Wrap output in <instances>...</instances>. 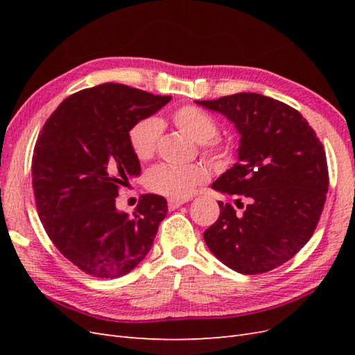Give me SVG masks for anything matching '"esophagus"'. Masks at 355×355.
Returning <instances> with one entry per match:
<instances>
[{
	"label": "esophagus",
	"mask_w": 355,
	"mask_h": 355,
	"mask_svg": "<svg viewBox=\"0 0 355 355\" xmlns=\"http://www.w3.org/2000/svg\"><path fill=\"white\" fill-rule=\"evenodd\" d=\"M185 202V200H176V198H168L167 200V206H168V210H175L178 207H180L182 204Z\"/></svg>",
	"instance_id": "obj_1"
}]
</instances>
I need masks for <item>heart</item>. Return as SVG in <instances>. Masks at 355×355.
<instances>
[{"mask_svg":"<svg viewBox=\"0 0 355 355\" xmlns=\"http://www.w3.org/2000/svg\"><path fill=\"white\" fill-rule=\"evenodd\" d=\"M171 120L180 132L188 135L192 141L200 144L201 151L213 158H222L228 154L230 145L218 135L219 124L209 112L196 105L180 106L171 114ZM163 130V124L155 116H145L136 121L128 130V144L137 159L146 161L153 158ZM210 168L202 163H192L185 166L158 164L146 175V187L155 194L168 198L184 200L189 197L194 189L207 182Z\"/></svg>","mask_w":355,"mask_h":355,"instance_id":"obj_1","label":"heart"}]
</instances>
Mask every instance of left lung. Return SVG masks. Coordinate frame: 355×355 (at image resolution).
Wrapping results in <instances>:
<instances>
[{"instance_id": "left-lung-1", "label": "left lung", "mask_w": 355, "mask_h": 355, "mask_svg": "<svg viewBox=\"0 0 355 355\" xmlns=\"http://www.w3.org/2000/svg\"><path fill=\"white\" fill-rule=\"evenodd\" d=\"M197 103L230 118L241 135L239 161L211 188L237 196L243 210L219 201L220 214L204 241L240 274L271 271L317 228L329 189L324 146L299 111L268 96L237 93Z\"/></svg>"}]
</instances>
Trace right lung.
<instances>
[{"mask_svg":"<svg viewBox=\"0 0 355 355\" xmlns=\"http://www.w3.org/2000/svg\"><path fill=\"white\" fill-rule=\"evenodd\" d=\"M170 99L106 83L68 96L42 125L32 155L38 216L58 250L85 274L123 277L151 250L166 198L141 196L128 216L115 197L141 173L128 130Z\"/></svg>","mask_w":355,"mask_h":355,"instance_id":"add662e5","label":"right lung"}]
</instances>
